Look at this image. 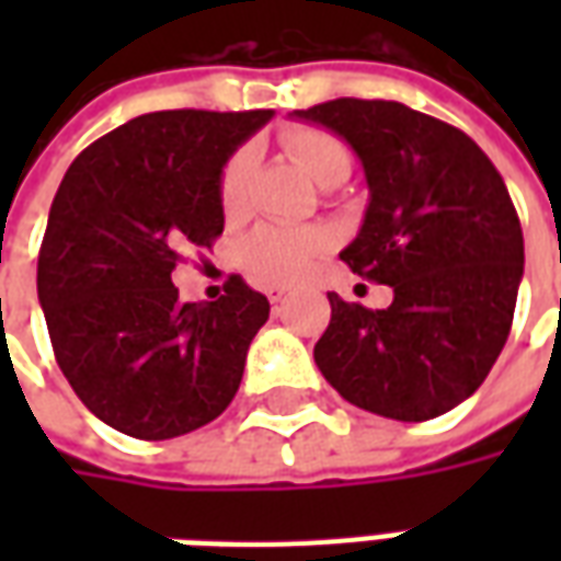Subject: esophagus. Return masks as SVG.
<instances>
[{"mask_svg": "<svg viewBox=\"0 0 561 561\" xmlns=\"http://www.w3.org/2000/svg\"><path fill=\"white\" fill-rule=\"evenodd\" d=\"M267 297L270 304H282L288 297V285H267Z\"/></svg>", "mask_w": 561, "mask_h": 561, "instance_id": "1", "label": "esophagus"}]
</instances>
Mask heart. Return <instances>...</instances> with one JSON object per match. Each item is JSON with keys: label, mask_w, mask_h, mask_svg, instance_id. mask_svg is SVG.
Wrapping results in <instances>:
<instances>
[{"label": "heart", "mask_w": 561, "mask_h": 561, "mask_svg": "<svg viewBox=\"0 0 561 561\" xmlns=\"http://www.w3.org/2000/svg\"><path fill=\"white\" fill-rule=\"evenodd\" d=\"M282 147L294 164L328 185L352 171V156L336 135L316 126H294L282 131ZM249 176H252V152L237 149L219 176V204L228 219H240L249 207ZM328 249V240L318 231L304 228H282V225H261L249 233L240 245V257L249 273L264 282H297L312 270L318 255Z\"/></svg>", "instance_id": "1"}]
</instances>
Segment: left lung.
Masks as SVG:
<instances>
[{"label":"left lung","mask_w":561,"mask_h":561,"mask_svg":"<svg viewBox=\"0 0 561 561\" xmlns=\"http://www.w3.org/2000/svg\"><path fill=\"white\" fill-rule=\"evenodd\" d=\"M291 116L348 140L369 185L340 257L393 288L388 309L330 297L321 376L357 409L417 423L481 388L523 279V231L505 180L474 140L400 102L336 99Z\"/></svg>","instance_id":"obj_1"}]
</instances>
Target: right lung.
Returning a JSON list of instances; mask_svg holds the SVG:
<instances>
[{
    "instance_id": "add662e5",
    "label": "right lung",
    "mask_w": 561,
    "mask_h": 561,
    "mask_svg": "<svg viewBox=\"0 0 561 561\" xmlns=\"http://www.w3.org/2000/svg\"><path fill=\"white\" fill-rule=\"evenodd\" d=\"M273 111H156L80 152L38 252V300L56 364L99 421L176 438L216 421L243 378L270 304L240 276L213 304H180L183 249L225 228V161Z\"/></svg>"
}]
</instances>
